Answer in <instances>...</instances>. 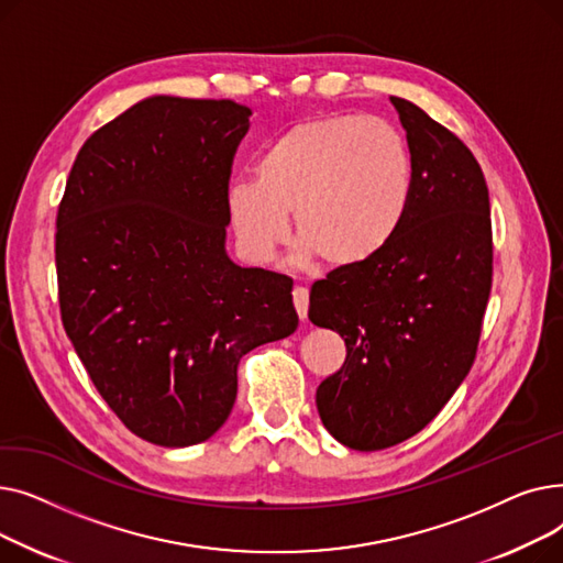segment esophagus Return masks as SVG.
I'll return each instance as SVG.
<instances>
[{"label": "esophagus", "instance_id": "34e87169", "mask_svg": "<svg viewBox=\"0 0 563 563\" xmlns=\"http://www.w3.org/2000/svg\"><path fill=\"white\" fill-rule=\"evenodd\" d=\"M291 299H294V308H297L299 317H301V319H308V299H310L308 289H306V287H294Z\"/></svg>", "mask_w": 563, "mask_h": 563}]
</instances>
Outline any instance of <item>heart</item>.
<instances>
[{"label": "heart", "mask_w": 563, "mask_h": 563, "mask_svg": "<svg viewBox=\"0 0 563 563\" xmlns=\"http://www.w3.org/2000/svg\"><path fill=\"white\" fill-rule=\"evenodd\" d=\"M257 177H234L225 207L244 255L266 264L301 234L299 260L353 266L397 234L416 187L406 134L378 115H327L294 125L264 147Z\"/></svg>", "instance_id": "obj_1"}]
</instances>
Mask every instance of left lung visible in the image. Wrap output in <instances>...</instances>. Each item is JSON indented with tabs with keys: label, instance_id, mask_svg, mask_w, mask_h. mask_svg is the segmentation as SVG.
Listing matches in <instances>:
<instances>
[{
	"label": "left lung",
	"instance_id": "obj_1",
	"mask_svg": "<svg viewBox=\"0 0 563 563\" xmlns=\"http://www.w3.org/2000/svg\"><path fill=\"white\" fill-rule=\"evenodd\" d=\"M390 102L416 159L406 219L374 257L317 280L308 310L346 344L317 388L319 418L361 452L416 435L452 399L475 363L493 278L482 166L418 104Z\"/></svg>",
	"mask_w": 563,
	"mask_h": 563
}]
</instances>
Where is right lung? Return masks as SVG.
Listing matches in <instances>:
<instances>
[{
	"label": "right lung",
	"instance_id": "add662e5",
	"mask_svg": "<svg viewBox=\"0 0 563 563\" xmlns=\"http://www.w3.org/2000/svg\"><path fill=\"white\" fill-rule=\"evenodd\" d=\"M251 109L151 96L86 139L56 217L66 333L123 424L162 448L214 435L236 365L291 335V278L234 264L225 189Z\"/></svg>",
	"mask_w": 563,
	"mask_h": 563
}]
</instances>
